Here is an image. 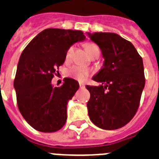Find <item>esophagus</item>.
<instances>
[{"label":"esophagus","mask_w":159,"mask_h":159,"mask_svg":"<svg viewBox=\"0 0 159 159\" xmlns=\"http://www.w3.org/2000/svg\"><path fill=\"white\" fill-rule=\"evenodd\" d=\"M79 87L81 88V89H82V88H85V85H84L83 83H81V82H80V83H79Z\"/></svg>","instance_id":"34e87169"}]
</instances>
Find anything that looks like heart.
<instances>
[{
	"label": "heart",
	"instance_id": "1",
	"mask_svg": "<svg viewBox=\"0 0 159 159\" xmlns=\"http://www.w3.org/2000/svg\"><path fill=\"white\" fill-rule=\"evenodd\" d=\"M85 48L86 49V51H87V53L89 54V56H91V55L94 53L95 51L98 49V46L92 43H86L85 45ZM72 50H73V48L70 47L66 54V59L70 58ZM67 75L69 77H70V78L77 80V81L83 82L90 75V70L89 69L85 68V67H81V66H73L70 68H69L68 70H67Z\"/></svg>",
	"mask_w": 159,
	"mask_h": 159
}]
</instances>
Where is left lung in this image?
<instances>
[{
    "label": "left lung",
    "instance_id": "left-lung-1",
    "mask_svg": "<svg viewBox=\"0 0 159 159\" xmlns=\"http://www.w3.org/2000/svg\"><path fill=\"white\" fill-rule=\"evenodd\" d=\"M105 58L103 68L93 77L99 86L86 85L91 121L104 129L122 127L134 118L145 86L143 61L133 44L113 33L88 34Z\"/></svg>",
    "mask_w": 159,
    "mask_h": 159
}]
</instances>
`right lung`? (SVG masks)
<instances>
[{
	"label": "right lung",
	"instance_id": "right-lung-1",
	"mask_svg": "<svg viewBox=\"0 0 159 159\" xmlns=\"http://www.w3.org/2000/svg\"><path fill=\"white\" fill-rule=\"evenodd\" d=\"M85 38L80 30L46 29L22 52L13 85L20 114L34 129L52 133L66 123L67 104L79 84L65 78L61 86L53 87L51 81L65 62L69 48Z\"/></svg>",
	"mask_w": 159,
	"mask_h": 159
}]
</instances>
